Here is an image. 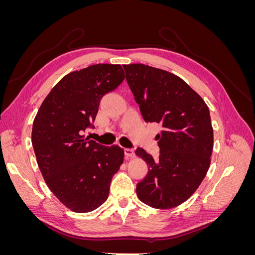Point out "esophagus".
<instances>
[{
  "label": "esophagus",
  "instance_id": "esophagus-1",
  "mask_svg": "<svg viewBox=\"0 0 255 255\" xmlns=\"http://www.w3.org/2000/svg\"><path fill=\"white\" fill-rule=\"evenodd\" d=\"M125 154L128 158L135 157V152L133 149H125Z\"/></svg>",
  "mask_w": 255,
  "mask_h": 255
}]
</instances>
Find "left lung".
Listing matches in <instances>:
<instances>
[{"mask_svg":"<svg viewBox=\"0 0 255 255\" xmlns=\"http://www.w3.org/2000/svg\"><path fill=\"white\" fill-rule=\"evenodd\" d=\"M145 122L157 123L159 156L135 153L149 167L136 186L141 202L168 210L194 194L210 168L214 134L208 107L195 90L170 72L142 64L123 65Z\"/></svg>","mask_w":255,"mask_h":255,"instance_id":"8db88e82","label":"left lung"}]
</instances>
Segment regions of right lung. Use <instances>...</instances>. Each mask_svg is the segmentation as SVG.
Here are the masks:
<instances>
[{
  "label": "right lung",
  "mask_w": 255,
  "mask_h": 255,
  "mask_svg": "<svg viewBox=\"0 0 255 255\" xmlns=\"http://www.w3.org/2000/svg\"><path fill=\"white\" fill-rule=\"evenodd\" d=\"M125 80L120 65L98 64L64 76L44 99L32 130L38 166L55 197L75 213H88L109 198L125 157L119 145L85 138L101 99Z\"/></svg>",
  "instance_id": "add662e5"
}]
</instances>
